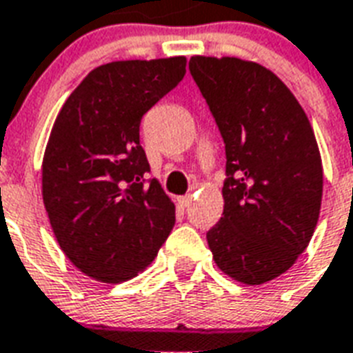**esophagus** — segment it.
<instances>
[{
    "label": "esophagus",
    "instance_id": "1",
    "mask_svg": "<svg viewBox=\"0 0 353 353\" xmlns=\"http://www.w3.org/2000/svg\"><path fill=\"white\" fill-rule=\"evenodd\" d=\"M190 202H192V196H190V194H187V196L177 198V203H179L181 208H189Z\"/></svg>",
    "mask_w": 353,
    "mask_h": 353
}]
</instances>
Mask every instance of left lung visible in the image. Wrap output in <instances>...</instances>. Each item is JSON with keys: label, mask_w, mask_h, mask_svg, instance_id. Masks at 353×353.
I'll use <instances>...</instances> for the list:
<instances>
[{"label": "left lung", "mask_w": 353, "mask_h": 353, "mask_svg": "<svg viewBox=\"0 0 353 353\" xmlns=\"http://www.w3.org/2000/svg\"><path fill=\"white\" fill-rule=\"evenodd\" d=\"M226 151L224 210L208 232L232 279L263 284L307 249L322 205L323 172L309 117L271 70L237 57H190Z\"/></svg>", "instance_id": "left-lung-1"}]
</instances>
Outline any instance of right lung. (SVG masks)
Returning <instances> with one entry per match:
<instances>
[{
  "label": "right lung",
  "instance_id": "obj_1",
  "mask_svg": "<svg viewBox=\"0 0 353 353\" xmlns=\"http://www.w3.org/2000/svg\"><path fill=\"white\" fill-rule=\"evenodd\" d=\"M183 56L97 67L65 101L43 161V200L59 247L101 283L155 260L176 208L140 145V121L185 77Z\"/></svg>",
  "mask_w": 353,
  "mask_h": 353
}]
</instances>
